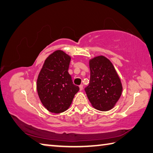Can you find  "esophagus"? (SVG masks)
Masks as SVG:
<instances>
[{
	"mask_svg": "<svg viewBox=\"0 0 153 153\" xmlns=\"http://www.w3.org/2000/svg\"><path fill=\"white\" fill-rule=\"evenodd\" d=\"M79 89H80V91H82V89H83V85H79Z\"/></svg>",
	"mask_w": 153,
	"mask_h": 153,
	"instance_id": "esophagus-1",
	"label": "esophagus"
}]
</instances>
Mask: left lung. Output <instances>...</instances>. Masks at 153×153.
<instances>
[{"label":"left lung","instance_id":"left-lung-1","mask_svg":"<svg viewBox=\"0 0 153 153\" xmlns=\"http://www.w3.org/2000/svg\"><path fill=\"white\" fill-rule=\"evenodd\" d=\"M90 82L85 92L92 106L100 111H109L119 100L122 85L109 59L98 56L89 60Z\"/></svg>","mask_w":153,"mask_h":153}]
</instances>
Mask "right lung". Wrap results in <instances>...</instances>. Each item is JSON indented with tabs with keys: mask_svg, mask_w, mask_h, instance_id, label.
<instances>
[{
	"mask_svg": "<svg viewBox=\"0 0 153 153\" xmlns=\"http://www.w3.org/2000/svg\"><path fill=\"white\" fill-rule=\"evenodd\" d=\"M71 60V56L63 51H55L45 59L37 77L39 100L52 113L60 114L67 110L79 91L68 72Z\"/></svg>",
	"mask_w": 153,
	"mask_h": 153,
	"instance_id": "obj_1",
	"label": "right lung"
}]
</instances>
